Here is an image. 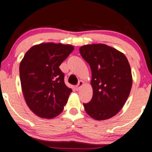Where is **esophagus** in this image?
I'll return each instance as SVG.
<instances>
[{
    "instance_id": "esophagus-1",
    "label": "esophagus",
    "mask_w": 152,
    "mask_h": 152,
    "mask_svg": "<svg viewBox=\"0 0 152 152\" xmlns=\"http://www.w3.org/2000/svg\"><path fill=\"white\" fill-rule=\"evenodd\" d=\"M83 85H84V82H83V81H82V80L79 81V83H78V85L76 86V91H79V90H80V88L82 87H83Z\"/></svg>"
}]
</instances>
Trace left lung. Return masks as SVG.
<instances>
[{"label": "left lung", "mask_w": 152, "mask_h": 152, "mask_svg": "<svg viewBox=\"0 0 152 152\" xmlns=\"http://www.w3.org/2000/svg\"><path fill=\"white\" fill-rule=\"evenodd\" d=\"M79 52L91 69L93 97L83 103L90 117L97 121L113 118L122 109L132 88L131 69L125 55L106 44H88Z\"/></svg>", "instance_id": "left-lung-1"}]
</instances>
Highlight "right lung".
<instances>
[{
  "mask_svg": "<svg viewBox=\"0 0 152 152\" xmlns=\"http://www.w3.org/2000/svg\"><path fill=\"white\" fill-rule=\"evenodd\" d=\"M74 49L69 44L43 42L32 46L19 65L25 100L30 110L42 118L61 113L72 89L64 83L61 64Z\"/></svg>",
  "mask_w": 152,
  "mask_h": 152,
  "instance_id": "add662e5",
  "label": "right lung"
}]
</instances>
